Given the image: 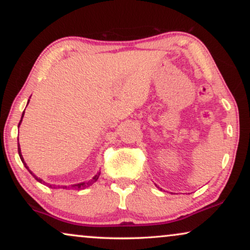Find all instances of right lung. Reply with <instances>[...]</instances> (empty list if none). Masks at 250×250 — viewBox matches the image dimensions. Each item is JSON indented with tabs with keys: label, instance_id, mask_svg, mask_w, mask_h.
I'll return each instance as SVG.
<instances>
[{
	"label": "right lung",
	"instance_id": "add662e5",
	"mask_svg": "<svg viewBox=\"0 0 250 250\" xmlns=\"http://www.w3.org/2000/svg\"><path fill=\"white\" fill-rule=\"evenodd\" d=\"M28 103H29V102H28ZM23 114H24V112H23V113H22V117H21V120H20V122H19V125H20V124H21V121H22V118H23ZM18 151H19V156H20V158H21V161H22V163H23V164H24L25 168H28V170H29V172H30V174H31V175H32V176H33V177H35L37 181H38V182H40V183H42V184H43V183H44V182H43L42 180H40V178H39V177H37V176H36V175H33V174H32V172H31V170H30V169H29V167L27 166V164H25V163H24V161H23V157H22V154H21V149H20V145H19V144H18ZM99 176H100V172H99L98 174H96V175H95V176L92 178V180H89L88 182H86V183H84V182H83V183H78V184H75V185H72V188H76V189H81V188H86V186H89V185H91V184H93V183H94V182H96V181H98V178H99ZM48 185H49V184H48ZM49 188H51V185H49ZM65 188H67V186H65Z\"/></svg>",
	"mask_w": 250,
	"mask_h": 250
}]
</instances>
